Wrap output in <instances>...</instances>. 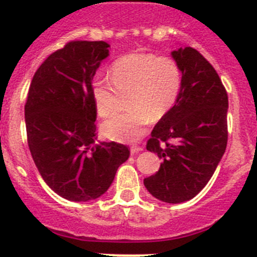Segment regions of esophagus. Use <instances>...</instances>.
<instances>
[{
    "mask_svg": "<svg viewBox=\"0 0 257 257\" xmlns=\"http://www.w3.org/2000/svg\"><path fill=\"white\" fill-rule=\"evenodd\" d=\"M142 151H143L142 147H138V145H134V147H131V148H130L131 154H136V153H139V152H142Z\"/></svg>",
    "mask_w": 257,
    "mask_h": 257,
    "instance_id": "1",
    "label": "esophagus"
}]
</instances>
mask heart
I'll list each match as a JSON object with an SVG mask.
<instances>
[{"mask_svg":"<svg viewBox=\"0 0 257 257\" xmlns=\"http://www.w3.org/2000/svg\"><path fill=\"white\" fill-rule=\"evenodd\" d=\"M110 79L96 77L91 95L100 117L112 114L119 96L127 97L124 114H114L101 124L105 138L119 143L139 140L152 121H158L174 108L183 85L176 60L152 52H133L117 59L110 67Z\"/></svg>","mask_w":257,"mask_h":257,"instance_id":"1","label":"heart"}]
</instances>
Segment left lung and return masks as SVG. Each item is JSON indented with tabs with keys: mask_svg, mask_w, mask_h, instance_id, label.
<instances>
[{
	"mask_svg": "<svg viewBox=\"0 0 257 257\" xmlns=\"http://www.w3.org/2000/svg\"><path fill=\"white\" fill-rule=\"evenodd\" d=\"M183 74L174 108L157 122L147 151L163 162L144 179L154 198L181 203L196 197L211 179L228 143V94L212 65L192 47L171 51Z\"/></svg>",
	"mask_w": 257,
	"mask_h": 257,
	"instance_id": "1",
	"label": "left lung"
}]
</instances>
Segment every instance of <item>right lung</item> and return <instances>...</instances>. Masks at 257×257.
Listing matches in <instances>:
<instances>
[{
    "label": "right lung",
    "instance_id": "add662e5",
    "mask_svg": "<svg viewBox=\"0 0 257 257\" xmlns=\"http://www.w3.org/2000/svg\"><path fill=\"white\" fill-rule=\"evenodd\" d=\"M109 47L104 41H72L41 64L29 86V151L45 183L68 201L103 196L130 156L126 145L95 144L91 83Z\"/></svg>",
    "mask_w": 257,
    "mask_h": 257
}]
</instances>
